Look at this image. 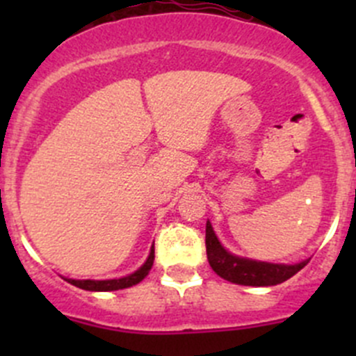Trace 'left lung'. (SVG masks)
I'll use <instances>...</instances> for the list:
<instances>
[{"mask_svg": "<svg viewBox=\"0 0 356 356\" xmlns=\"http://www.w3.org/2000/svg\"><path fill=\"white\" fill-rule=\"evenodd\" d=\"M207 257L208 264L217 275L234 284L241 286H275L288 281L296 272H300L308 260L300 264H270V261L253 260V258L238 257L222 246L211 227L207 222Z\"/></svg>", "mask_w": 356, "mask_h": 356, "instance_id": "left-lung-1", "label": "left lung"}]
</instances>
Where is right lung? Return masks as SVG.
<instances>
[{
	"instance_id": "1",
	"label": "right lung",
	"mask_w": 356,
	"mask_h": 356,
	"mask_svg": "<svg viewBox=\"0 0 356 356\" xmlns=\"http://www.w3.org/2000/svg\"><path fill=\"white\" fill-rule=\"evenodd\" d=\"M153 260H155V245L149 250L148 258H146L145 264L138 268L132 274L125 275L120 279H105V281H95V279H68L63 277L67 282H70L72 286H77V288L86 289V291H117V289H125L131 288V286L139 284L146 275L149 274L153 267Z\"/></svg>"
}]
</instances>
